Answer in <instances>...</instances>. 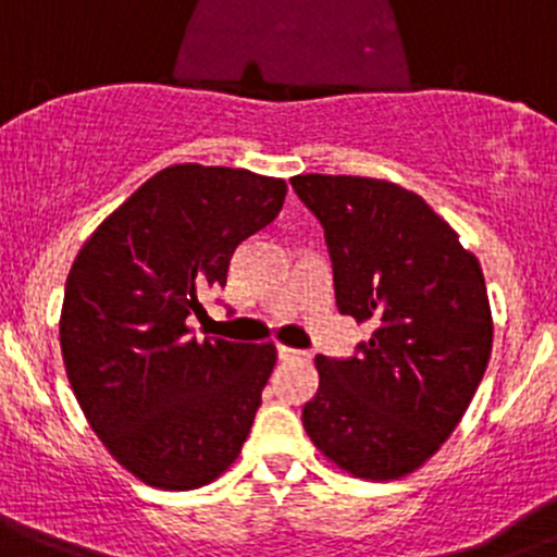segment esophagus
I'll return each instance as SVG.
<instances>
[{"mask_svg":"<svg viewBox=\"0 0 557 557\" xmlns=\"http://www.w3.org/2000/svg\"><path fill=\"white\" fill-rule=\"evenodd\" d=\"M277 356L280 361H301V358H310V352L296 350V347H288V345H277Z\"/></svg>","mask_w":557,"mask_h":557,"instance_id":"1","label":"esophagus"}]
</instances>
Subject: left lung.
Masks as SVG:
<instances>
[{
	"instance_id": "left-lung-1",
	"label": "left lung",
	"mask_w": 557,
	"mask_h": 557,
	"mask_svg": "<svg viewBox=\"0 0 557 557\" xmlns=\"http://www.w3.org/2000/svg\"><path fill=\"white\" fill-rule=\"evenodd\" d=\"M290 185L325 232L336 307L374 325L352 358H314L320 385L301 423L339 469L398 480L453 434L491 361L482 267L401 185L350 174Z\"/></svg>"
}]
</instances>
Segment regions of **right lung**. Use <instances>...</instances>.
<instances>
[{
	"instance_id": "1",
	"label": "right lung",
	"mask_w": 557,
	"mask_h": 557,
	"mask_svg": "<svg viewBox=\"0 0 557 557\" xmlns=\"http://www.w3.org/2000/svg\"><path fill=\"white\" fill-rule=\"evenodd\" d=\"M285 180L174 164L139 185L81 247L61 307V356L112 458L145 485L194 491L237 460L277 347L196 339L199 296L267 228Z\"/></svg>"
}]
</instances>
